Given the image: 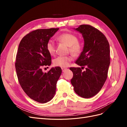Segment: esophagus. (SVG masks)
Wrapping results in <instances>:
<instances>
[{
  "instance_id": "1",
  "label": "esophagus",
  "mask_w": 127,
  "mask_h": 127,
  "mask_svg": "<svg viewBox=\"0 0 127 127\" xmlns=\"http://www.w3.org/2000/svg\"><path fill=\"white\" fill-rule=\"evenodd\" d=\"M61 69H62L63 71L64 72V71L65 70H66L67 69V68H64V67H63V68H61Z\"/></svg>"
}]
</instances>
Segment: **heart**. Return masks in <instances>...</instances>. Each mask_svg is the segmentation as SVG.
Returning <instances> with one entry per match:
<instances>
[{"label": "heart", "mask_w": 127, "mask_h": 127, "mask_svg": "<svg viewBox=\"0 0 127 127\" xmlns=\"http://www.w3.org/2000/svg\"><path fill=\"white\" fill-rule=\"evenodd\" d=\"M57 40L69 47V50L73 55H78L82 50L81 43L78 41L77 37L74 34L63 33L57 37ZM46 49L50 55H55L56 52L55 45L52 40H50L48 41L46 44ZM72 57L70 56H58L53 60V63L56 66L66 67L69 66Z\"/></svg>", "instance_id": "b5f03b06"}]
</instances>
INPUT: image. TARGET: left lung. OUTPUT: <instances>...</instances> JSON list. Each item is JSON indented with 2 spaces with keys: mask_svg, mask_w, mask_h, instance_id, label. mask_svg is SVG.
<instances>
[{
  "mask_svg": "<svg viewBox=\"0 0 127 127\" xmlns=\"http://www.w3.org/2000/svg\"><path fill=\"white\" fill-rule=\"evenodd\" d=\"M82 34L83 50L75 63L86 66L83 72L79 67L70 68L73 72L71 83L75 93L83 98L97 94L104 84L110 64V45L105 35L90 25H81L74 29Z\"/></svg>",
  "mask_w": 127,
  "mask_h": 127,
  "instance_id": "obj_1",
  "label": "left lung"
}]
</instances>
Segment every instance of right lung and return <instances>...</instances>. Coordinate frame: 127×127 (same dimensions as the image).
Returning a JSON list of instances; mask_svg holds the SVG:
<instances>
[{"instance_id":"add662e5","label":"right lung","mask_w":127,"mask_h":127,"mask_svg":"<svg viewBox=\"0 0 127 127\" xmlns=\"http://www.w3.org/2000/svg\"><path fill=\"white\" fill-rule=\"evenodd\" d=\"M59 29L33 31L23 38L18 46L15 63L18 82L29 97L41 103L54 97L57 82L62 72L59 67L52 68L48 72L42 69L51 65V57L46 44Z\"/></svg>"}]
</instances>
